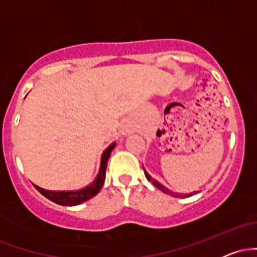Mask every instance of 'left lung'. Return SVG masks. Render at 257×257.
Returning a JSON list of instances; mask_svg holds the SVG:
<instances>
[{
    "label": "left lung",
    "mask_w": 257,
    "mask_h": 257,
    "mask_svg": "<svg viewBox=\"0 0 257 257\" xmlns=\"http://www.w3.org/2000/svg\"><path fill=\"white\" fill-rule=\"evenodd\" d=\"M144 172H145V170H144ZM145 176H146V179L149 180V181H151V182H152V184H153V186H155V187H157L158 190H161V191H162V192H164V193H167V194H170V196L179 197V198H185V197H190V196H192V194L198 193V191H196V192L190 193V194H179V193H174V192H172V191H170V190H168L167 187H164L163 185L159 184L158 181H156L155 179H152L151 176L149 175V173H147V172H145Z\"/></svg>",
    "instance_id": "left-lung-1"
}]
</instances>
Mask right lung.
<instances>
[{"label": "right lung", "instance_id": "1", "mask_svg": "<svg viewBox=\"0 0 257 257\" xmlns=\"http://www.w3.org/2000/svg\"><path fill=\"white\" fill-rule=\"evenodd\" d=\"M116 144H112L105 150L102 153L101 157V166H100V170L96 179L94 180L93 184L83 188V190L79 191H47L43 188L38 187V186L34 185L36 187V190L41 194H43L46 198H48L52 202L57 203L59 205H65V206H72V205H78L81 203L85 202V200L93 198L94 196L99 193V191L101 190L102 185L105 182V174H106V167H107V161L110 158V155L112 150L114 149Z\"/></svg>", "mask_w": 257, "mask_h": 257}]
</instances>
